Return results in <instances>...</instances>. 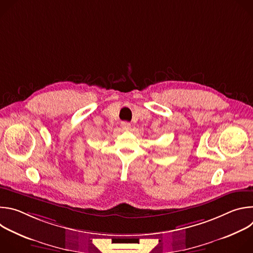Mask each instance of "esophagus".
Masks as SVG:
<instances>
[{"instance_id":"obj_1","label":"esophagus","mask_w":253,"mask_h":253,"mask_svg":"<svg viewBox=\"0 0 253 253\" xmlns=\"http://www.w3.org/2000/svg\"><path fill=\"white\" fill-rule=\"evenodd\" d=\"M121 127L124 131H129L130 128H131V124L128 123V122H122L121 123Z\"/></svg>"}]
</instances>
